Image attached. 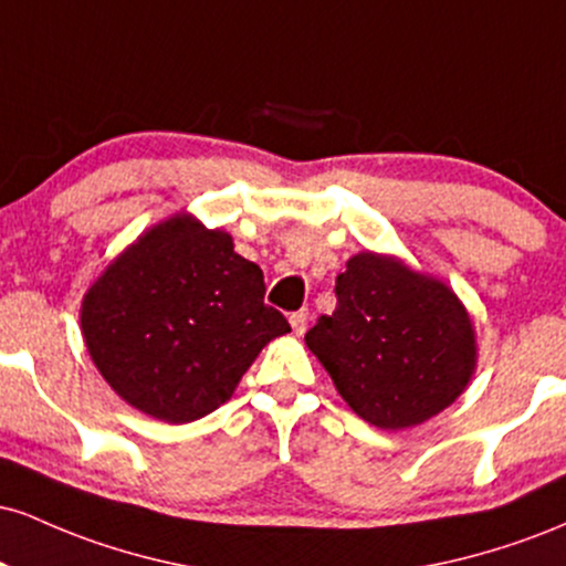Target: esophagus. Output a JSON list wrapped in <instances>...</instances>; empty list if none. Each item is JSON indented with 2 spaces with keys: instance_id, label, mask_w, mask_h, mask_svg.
<instances>
[{
  "instance_id": "esophagus-1",
  "label": "esophagus",
  "mask_w": 566,
  "mask_h": 566,
  "mask_svg": "<svg viewBox=\"0 0 566 566\" xmlns=\"http://www.w3.org/2000/svg\"><path fill=\"white\" fill-rule=\"evenodd\" d=\"M290 324H292V333L303 335L305 327H308V311H295V314L290 316Z\"/></svg>"
}]
</instances>
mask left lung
<instances>
[{
  "mask_svg": "<svg viewBox=\"0 0 566 566\" xmlns=\"http://www.w3.org/2000/svg\"><path fill=\"white\" fill-rule=\"evenodd\" d=\"M337 305L305 333L343 401L369 426L401 431L450 407L476 369L465 305L394 255L359 252L335 282Z\"/></svg>",
  "mask_w": 566,
  "mask_h": 566,
  "instance_id": "left-lung-1",
  "label": "left lung"
}]
</instances>
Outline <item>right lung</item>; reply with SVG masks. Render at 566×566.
Segmentation results:
<instances>
[{"label":"right lung","instance_id":"1","mask_svg":"<svg viewBox=\"0 0 566 566\" xmlns=\"http://www.w3.org/2000/svg\"><path fill=\"white\" fill-rule=\"evenodd\" d=\"M231 233L172 216L106 265L82 301L84 346L129 407L191 423L231 399L265 343L290 333Z\"/></svg>","mask_w":566,"mask_h":566}]
</instances>
